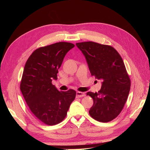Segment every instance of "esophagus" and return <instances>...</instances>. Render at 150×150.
I'll use <instances>...</instances> for the list:
<instances>
[{
  "instance_id": "1",
  "label": "esophagus",
  "mask_w": 150,
  "mask_h": 150,
  "mask_svg": "<svg viewBox=\"0 0 150 150\" xmlns=\"http://www.w3.org/2000/svg\"><path fill=\"white\" fill-rule=\"evenodd\" d=\"M85 96H86V94L84 93L80 92V91H78L76 93V97L77 98H82Z\"/></svg>"
}]
</instances>
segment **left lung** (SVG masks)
I'll list each match as a JSON object with an SVG mask.
<instances>
[{"label":"left lung","instance_id":"1","mask_svg":"<svg viewBox=\"0 0 150 150\" xmlns=\"http://www.w3.org/2000/svg\"><path fill=\"white\" fill-rule=\"evenodd\" d=\"M84 55L91 76L102 79L98 93L88 92L93 99L89 113L99 122L111 121L120 115L128 97L131 80L120 54L109 45L92 41L76 43Z\"/></svg>","mask_w":150,"mask_h":150}]
</instances>
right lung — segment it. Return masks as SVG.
Here are the masks:
<instances>
[{"label":"right lung","mask_w":150,"mask_h":150,"mask_svg":"<svg viewBox=\"0 0 150 150\" xmlns=\"http://www.w3.org/2000/svg\"><path fill=\"white\" fill-rule=\"evenodd\" d=\"M74 46L59 42L40 47L25 62L20 89L31 112L45 125L53 126L64 120L76 98L74 90L59 91L52 84V79H57L66 53Z\"/></svg>","instance_id":"right-lung-1"}]
</instances>
